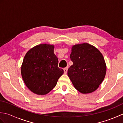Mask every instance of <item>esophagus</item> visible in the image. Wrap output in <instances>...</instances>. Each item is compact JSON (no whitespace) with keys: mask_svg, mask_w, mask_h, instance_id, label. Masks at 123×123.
<instances>
[{"mask_svg":"<svg viewBox=\"0 0 123 123\" xmlns=\"http://www.w3.org/2000/svg\"><path fill=\"white\" fill-rule=\"evenodd\" d=\"M68 67H66V68H64V74H67V71H68Z\"/></svg>","mask_w":123,"mask_h":123,"instance_id":"34e87169","label":"esophagus"}]
</instances>
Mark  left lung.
I'll return each instance as SVG.
<instances>
[{"label": "left lung", "instance_id": "obj_1", "mask_svg": "<svg viewBox=\"0 0 123 123\" xmlns=\"http://www.w3.org/2000/svg\"><path fill=\"white\" fill-rule=\"evenodd\" d=\"M70 59L73 64L68 75L74 88L82 93L95 91L105 78L106 65L101 52L85 43L72 47Z\"/></svg>", "mask_w": 123, "mask_h": 123}]
</instances>
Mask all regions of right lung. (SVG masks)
Here are the masks:
<instances>
[{
    "instance_id": "add662e5",
    "label": "right lung",
    "mask_w": 123,
    "mask_h": 123,
    "mask_svg": "<svg viewBox=\"0 0 123 123\" xmlns=\"http://www.w3.org/2000/svg\"><path fill=\"white\" fill-rule=\"evenodd\" d=\"M53 45L42 44L28 51L21 67V74L26 86L35 94L44 95L55 87L63 74L58 67V59Z\"/></svg>"
}]
</instances>
